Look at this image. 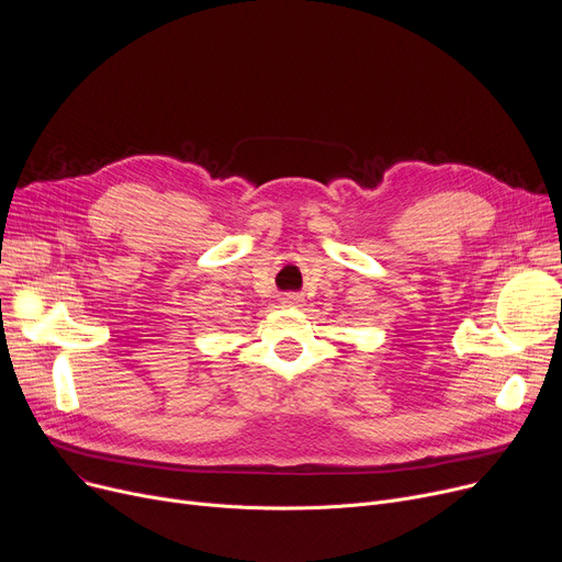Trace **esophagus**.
<instances>
[{
	"label": "esophagus",
	"instance_id": "esophagus-1",
	"mask_svg": "<svg viewBox=\"0 0 562 562\" xmlns=\"http://www.w3.org/2000/svg\"><path fill=\"white\" fill-rule=\"evenodd\" d=\"M284 307H299L303 303V296L301 293H284L282 301H280Z\"/></svg>",
	"mask_w": 562,
	"mask_h": 562
}]
</instances>
